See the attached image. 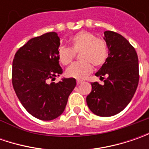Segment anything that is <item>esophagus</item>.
Segmentation results:
<instances>
[{
    "label": "esophagus",
    "instance_id": "34e87169",
    "mask_svg": "<svg viewBox=\"0 0 149 149\" xmlns=\"http://www.w3.org/2000/svg\"><path fill=\"white\" fill-rule=\"evenodd\" d=\"M83 83V81H82V80H77V81H76V84H77L78 85H79V84H82Z\"/></svg>",
    "mask_w": 149,
    "mask_h": 149
}]
</instances>
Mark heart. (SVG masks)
I'll return each instance as SVG.
<instances>
[{
    "label": "heart",
    "instance_id": "1",
    "mask_svg": "<svg viewBox=\"0 0 149 149\" xmlns=\"http://www.w3.org/2000/svg\"><path fill=\"white\" fill-rule=\"evenodd\" d=\"M81 61L74 63L66 70V75L76 79H83L93 71V65L102 66L109 56V47L104 39L97 38L91 32L82 31L70 39V47L60 46L57 51L58 60L63 65H68L79 53Z\"/></svg>",
    "mask_w": 149,
    "mask_h": 149
}]
</instances>
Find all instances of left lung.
Here are the masks:
<instances>
[{
  "mask_svg": "<svg viewBox=\"0 0 149 149\" xmlns=\"http://www.w3.org/2000/svg\"><path fill=\"white\" fill-rule=\"evenodd\" d=\"M104 34L109 56L95 75L104 79V84L91 83L86 102L95 114L109 117L122 111L131 101L139 84V70L138 54L129 40L111 31Z\"/></svg>",
  "mask_w": 149,
  "mask_h": 149,
  "instance_id": "left-lung-1",
  "label": "left lung"
}]
</instances>
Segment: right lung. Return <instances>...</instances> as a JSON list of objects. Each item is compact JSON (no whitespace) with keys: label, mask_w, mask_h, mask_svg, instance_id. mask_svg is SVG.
<instances>
[{"label":"right lung","mask_w":149,"mask_h":149,"mask_svg":"<svg viewBox=\"0 0 149 149\" xmlns=\"http://www.w3.org/2000/svg\"><path fill=\"white\" fill-rule=\"evenodd\" d=\"M60 40L55 32L32 38L16 51L12 63L15 92L26 111L40 120L59 117L76 85L74 78L49 84L63 73L57 56Z\"/></svg>","instance_id":"add662e5"}]
</instances>
